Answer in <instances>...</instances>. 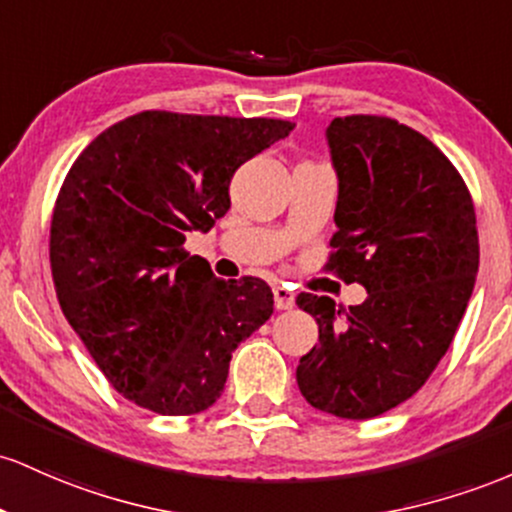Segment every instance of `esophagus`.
Instances as JSON below:
<instances>
[{
  "label": "esophagus",
  "instance_id": "34e87169",
  "mask_svg": "<svg viewBox=\"0 0 512 512\" xmlns=\"http://www.w3.org/2000/svg\"><path fill=\"white\" fill-rule=\"evenodd\" d=\"M273 300H275V309H292L295 307V292H292L287 285H275Z\"/></svg>",
  "mask_w": 512,
  "mask_h": 512
}]
</instances>
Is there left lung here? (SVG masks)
<instances>
[{
	"instance_id": "obj_1",
	"label": "left lung",
	"mask_w": 512,
	"mask_h": 512,
	"mask_svg": "<svg viewBox=\"0 0 512 512\" xmlns=\"http://www.w3.org/2000/svg\"><path fill=\"white\" fill-rule=\"evenodd\" d=\"M336 234L326 271L367 300L336 307L302 292L319 343L297 365L314 409L365 421L426 384L450 348L479 271L472 195L428 137L384 116L333 118Z\"/></svg>"
}]
</instances>
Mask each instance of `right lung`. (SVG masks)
<instances>
[{
  "instance_id": "right-lung-1",
  "label": "right lung",
  "mask_w": 512,
  "mask_h": 512,
  "mask_svg": "<svg viewBox=\"0 0 512 512\" xmlns=\"http://www.w3.org/2000/svg\"><path fill=\"white\" fill-rule=\"evenodd\" d=\"M292 128L142 111L72 164L50 222L57 300L113 389L142 409H210L234 348L271 319L261 278H215L183 241L225 215L234 171Z\"/></svg>"
}]
</instances>
